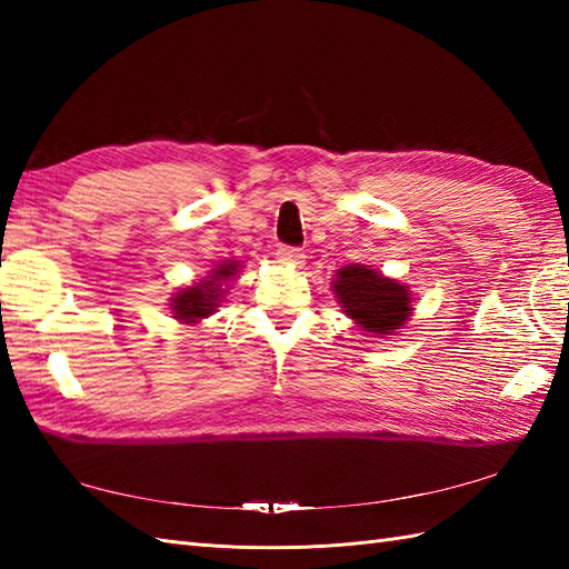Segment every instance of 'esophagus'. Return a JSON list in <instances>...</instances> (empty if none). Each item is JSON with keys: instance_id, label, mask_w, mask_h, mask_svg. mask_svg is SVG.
Masks as SVG:
<instances>
[{"instance_id": "1", "label": "esophagus", "mask_w": 569, "mask_h": 569, "mask_svg": "<svg viewBox=\"0 0 569 569\" xmlns=\"http://www.w3.org/2000/svg\"><path fill=\"white\" fill-rule=\"evenodd\" d=\"M276 257L281 259L283 263H291V266H300L303 263V251H300L298 247H288V244H281L276 249Z\"/></svg>"}]
</instances>
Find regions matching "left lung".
Segmentation results:
<instances>
[{
    "label": "left lung",
    "instance_id": "8db88e82",
    "mask_svg": "<svg viewBox=\"0 0 569 569\" xmlns=\"http://www.w3.org/2000/svg\"><path fill=\"white\" fill-rule=\"evenodd\" d=\"M335 293L347 316L357 320L365 332L391 335V330H398L408 320L410 293L406 286L367 266L352 263L337 271Z\"/></svg>",
    "mask_w": 569,
    "mask_h": 569
}]
</instances>
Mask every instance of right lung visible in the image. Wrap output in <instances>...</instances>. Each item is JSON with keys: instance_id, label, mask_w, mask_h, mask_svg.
Returning a JSON list of instances; mask_svg holds the SVG:
<instances>
[{"instance_id": "1", "label": "right lung", "mask_w": 569, "mask_h": 569, "mask_svg": "<svg viewBox=\"0 0 569 569\" xmlns=\"http://www.w3.org/2000/svg\"><path fill=\"white\" fill-rule=\"evenodd\" d=\"M234 271H237V263L227 261L217 266L208 281L183 288V291L173 298V310H176L173 318L186 320V322H198L200 318L212 316L217 303H220V296L224 293L222 281H227L229 276H234Z\"/></svg>"}]
</instances>
